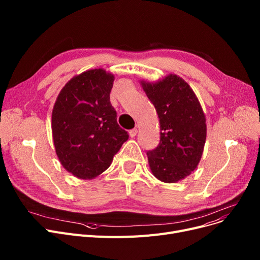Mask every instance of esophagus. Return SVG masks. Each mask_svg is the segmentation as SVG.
Returning a JSON list of instances; mask_svg holds the SVG:
<instances>
[{
	"label": "esophagus",
	"mask_w": 260,
	"mask_h": 260,
	"mask_svg": "<svg viewBox=\"0 0 260 260\" xmlns=\"http://www.w3.org/2000/svg\"><path fill=\"white\" fill-rule=\"evenodd\" d=\"M137 133H138V129L137 128H133V129H131L129 132H128V134H129V136L132 138H134L136 135H137Z\"/></svg>",
	"instance_id": "esophagus-1"
}]
</instances>
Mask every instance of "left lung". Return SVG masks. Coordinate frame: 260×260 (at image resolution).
I'll use <instances>...</instances> for the list:
<instances>
[{"label": "left lung", "mask_w": 260, "mask_h": 260, "mask_svg": "<svg viewBox=\"0 0 260 260\" xmlns=\"http://www.w3.org/2000/svg\"><path fill=\"white\" fill-rule=\"evenodd\" d=\"M140 84L160 123V142L147 152L149 169L166 183L178 182L199 165L207 139V119L194 90L175 74Z\"/></svg>", "instance_id": "left-lung-1"}]
</instances>
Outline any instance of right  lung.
Here are the masks:
<instances>
[{
	"label": "right lung",
	"mask_w": 260,
	"mask_h": 260,
	"mask_svg": "<svg viewBox=\"0 0 260 260\" xmlns=\"http://www.w3.org/2000/svg\"><path fill=\"white\" fill-rule=\"evenodd\" d=\"M115 76L94 68L73 77L52 108L51 131L62 167L79 179L106 171L128 134L117 123L109 101Z\"/></svg>",
	"instance_id": "obj_1"
}]
</instances>
